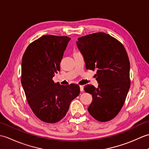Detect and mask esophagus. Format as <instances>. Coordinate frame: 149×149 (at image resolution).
<instances>
[{
	"instance_id": "esophagus-1",
	"label": "esophagus",
	"mask_w": 149,
	"mask_h": 149,
	"mask_svg": "<svg viewBox=\"0 0 149 149\" xmlns=\"http://www.w3.org/2000/svg\"><path fill=\"white\" fill-rule=\"evenodd\" d=\"M80 90L81 92H83L84 89H83V86H80Z\"/></svg>"
}]
</instances>
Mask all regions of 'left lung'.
Returning <instances> with one entry per match:
<instances>
[{
    "mask_svg": "<svg viewBox=\"0 0 149 149\" xmlns=\"http://www.w3.org/2000/svg\"><path fill=\"white\" fill-rule=\"evenodd\" d=\"M77 45L87 70L97 69V88L87 84L84 90L92 95L88 110L99 122H107L118 115L130 88V63L122 44L104 33L79 38Z\"/></svg>",
    "mask_w": 149,
    "mask_h": 149,
    "instance_id": "1",
    "label": "left lung"
}]
</instances>
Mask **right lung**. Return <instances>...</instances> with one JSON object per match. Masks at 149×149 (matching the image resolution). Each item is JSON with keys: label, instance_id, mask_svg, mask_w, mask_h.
I'll use <instances>...</instances> for the list:
<instances>
[{"label": "right lung", "instance_id": "right-lung-1", "mask_svg": "<svg viewBox=\"0 0 149 149\" xmlns=\"http://www.w3.org/2000/svg\"><path fill=\"white\" fill-rule=\"evenodd\" d=\"M70 38L45 35L27 47L22 62L21 83L27 102L38 118L56 123L64 118L72 100L80 93L79 86L55 83L60 62Z\"/></svg>", "mask_w": 149, "mask_h": 149}]
</instances>
